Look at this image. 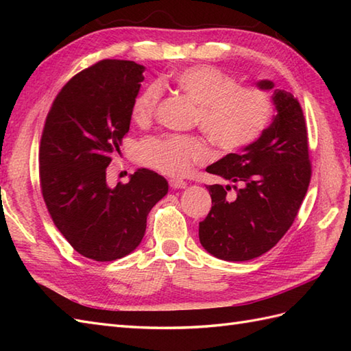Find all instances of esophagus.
<instances>
[{"label": "esophagus", "instance_id": "1", "mask_svg": "<svg viewBox=\"0 0 351 351\" xmlns=\"http://www.w3.org/2000/svg\"><path fill=\"white\" fill-rule=\"evenodd\" d=\"M169 184H170V187L175 189V190H180V189L187 187V182L182 181V180H175V178H173V180H170Z\"/></svg>", "mask_w": 351, "mask_h": 351}]
</instances>
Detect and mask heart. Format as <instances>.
Wrapping results in <instances>:
<instances>
[{
	"label": "heart",
	"mask_w": 351,
	"mask_h": 351,
	"mask_svg": "<svg viewBox=\"0 0 351 351\" xmlns=\"http://www.w3.org/2000/svg\"><path fill=\"white\" fill-rule=\"evenodd\" d=\"M171 84L197 104L195 121L208 138L223 151H237L258 140L273 117V99L259 87L237 86V81L214 66H190L173 73ZM167 81H162V84ZM162 87L147 84L132 102L134 122L152 121ZM210 151L196 136L147 137L138 146V161L167 176H185L208 160Z\"/></svg>",
	"instance_id": "heart-1"
}]
</instances>
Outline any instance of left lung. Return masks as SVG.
<instances>
[{
  "label": "left lung",
  "mask_w": 351,
  "mask_h": 351,
  "mask_svg": "<svg viewBox=\"0 0 351 351\" xmlns=\"http://www.w3.org/2000/svg\"><path fill=\"white\" fill-rule=\"evenodd\" d=\"M258 86L273 90L278 110L273 123L240 154H228L206 167L208 173L234 184L208 187L213 206L199 223L200 244L225 261H249L274 247L293 225L311 182L300 102L268 80ZM230 189L236 191L228 195Z\"/></svg>",
  "instance_id": "obj_1"
}]
</instances>
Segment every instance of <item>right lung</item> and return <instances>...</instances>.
<instances>
[{"label": "right lung", "mask_w": 351, "mask_h": 351, "mask_svg": "<svg viewBox=\"0 0 351 351\" xmlns=\"http://www.w3.org/2000/svg\"><path fill=\"white\" fill-rule=\"evenodd\" d=\"M143 71L130 60H101L81 71L56 96L42 131L39 181L47 210L73 250L99 263L137 247L149 211L169 190L149 169H138L128 184H107Z\"/></svg>", "instance_id": "add662e5"}]
</instances>
